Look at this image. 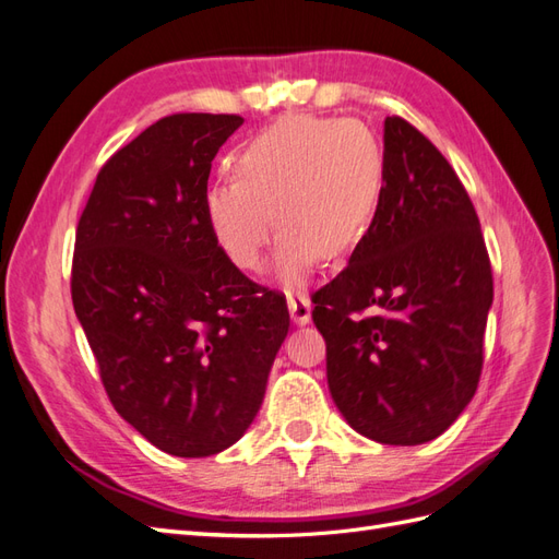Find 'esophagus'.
I'll return each mask as SVG.
<instances>
[{"instance_id":"34e87169","label":"esophagus","mask_w":559,"mask_h":559,"mask_svg":"<svg viewBox=\"0 0 559 559\" xmlns=\"http://www.w3.org/2000/svg\"><path fill=\"white\" fill-rule=\"evenodd\" d=\"M286 302H289V314L294 319V324L298 326H306L310 321V300L306 294H289V298H286Z\"/></svg>"}]
</instances>
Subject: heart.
I'll use <instances>...</instances> for the list:
<instances>
[{
  "mask_svg": "<svg viewBox=\"0 0 559 559\" xmlns=\"http://www.w3.org/2000/svg\"><path fill=\"white\" fill-rule=\"evenodd\" d=\"M228 173L230 183L205 195L216 247L235 267L261 273L273 224L275 273L286 286L306 282L319 259L347 261L373 230L384 195L382 146L354 118H282L233 151Z\"/></svg>",
  "mask_w": 559,
  "mask_h": 559,
  "instance_id": "b5f03b06",
  "label": "heart"
}]
</instances>
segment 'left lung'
I'll list each match as a JSON object with an SVG mask.
<instances>
[{
    "instance_id": "8db88e82",
    "label": "left lung",
    "mask_w": 559,
    "mask_h": 559,
    "mask_svg": "<svg viewBox=\"0 0 559 559\" xmlns=\"http://www.w3.org/2000/svg\"><path fill=\"white\" fill-rule=\"evenodd\" d=\"M495 284L476 207L452 165L384 118V195L349 265L314 292L331 396L384 445L441 436L478 389Z\"/></svg>"
}]
</instances>
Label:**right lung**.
<instances>
[{"mask_svg":"<svg viewBox=\"0 0 559 559\" xmlns=\"http://www.w3.org/2000/svg\"><path fill=\"white\" fill-rule=\"evenodd\" d=\"M238 114H173L97 173L76 226L72 302L105 392L175 456H210L257 417L289 333L280 292L216 247L205 195Z\"/></svg>","mask_w":559,"mask_h":559,"instance_id":"1","label":"right lung"}]
</instances>
